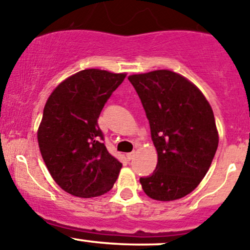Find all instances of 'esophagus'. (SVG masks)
<instances>
[{
    "instance_id": "34e87169",
    "label": "esophagus",
    "mask_w": 250,
    "mask_h": 250,
    "mask_svg": "<svg viewBox=\"0 0 250 250\" xmlns=\"http://www.w3.org/2000/svg\"><path fill=\"white\" fill-rule=\"evenodd\" d=\"M134 156H135V152H130V153H127V158L128 160H133V158H134Z\"/></svg>"
}]
</instances>
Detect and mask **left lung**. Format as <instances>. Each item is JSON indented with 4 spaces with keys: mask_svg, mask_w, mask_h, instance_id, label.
I'll return each instance as SVG.
<instances>
[{
    "mask_svg": "<svg viewBox=\"0 0 250 250\" xmlns=\"http://www.w3.org/2000/svg\"><path fill=\"white\" fill-rule=\"evenodd\" d=\"M128 80L146 112L158 156L156 170L140 178L144 192L157 201L185 197L204 178L218 148L213 110L193 83L169 70Z\"/></svg>",
    "mask_w": 250,
    "mask_h": 250,
    "instance_id": "8db88e82",
    "label": "left lung"
}]
</instances>
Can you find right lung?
Segmentation results:
<instances>
[{
  "mask_svg": "<svg viewBox=\"0 0 250 250\" xmlns=\"http://www.w3.org/2000/svg\"><path fill=\"white\" fill-rule=\"evenodd\" d=\"M125 78V74L82 70L48 98L37 140L50 175L70 195L102 196L117 179L122 163L107 151L98 118Z\"/></svg>",
  "mask_w": 250,
  "mask_h": 250,
  "instance_id": "1",
  "label": "right lung"
}]
</instances>
